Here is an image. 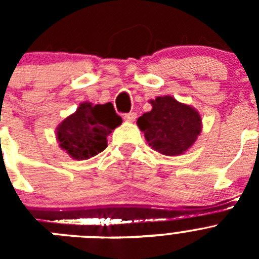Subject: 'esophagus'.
Listing matches in <instances>:
<instances>
[{
	"label": "esophagus",
	"mask_w": 259,
	"mask_h": 259,
	"mask_svg": "<svg viewBox=\"0 0 259 259\" xmlns=\"http://www.w3.org/2000/svg\"><path fill=\"white\" fill-rule=\"evenodd\" d=\"M123 118H124V120H127V122H134L135 119L137 118V114L134 113V111H131V113L124 114V116H123Z\"/></svg>",
	"instance_id": "obj_1"
}]
</instances>
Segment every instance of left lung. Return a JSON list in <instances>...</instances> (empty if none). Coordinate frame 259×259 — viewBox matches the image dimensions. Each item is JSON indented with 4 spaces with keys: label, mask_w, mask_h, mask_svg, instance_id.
I'll return each mask as SVG.
<instances>
[{
    "label": "left lung",
    "mask_w": 259,
    "mask_h": 259,
    "mask_svg": "<svg viewBox=\"0 0 259 259\" xmlns=\"http://www.w3.org/2000/svg\"><path fill=\"white\" fill-rule=\"evenodd\" d=\"M152 111L137 119V125L155 152L180 155L191 148L201 132V118L194 109L170 96L157 97Z\"/></svg>",
    "instance_id": "1"
}]
</instances>
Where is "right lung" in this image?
<instances>
[{"label": "right lung", "instance_id": "right-lung-1", "mask_svg": "<svg viewBox=\"0 0 259 259\" xmlns=\"http://www.w3.org/2000/svg\"><path fill=\"white\" fill-rule=\"evenodd\" d=\"M120 123L111 102L96 106L85 102L58 125L57 137L74 159H88L106 149L107 136Z\"/></svg>", "mask_w": 259, "mask_h": 259}]
</instances>
